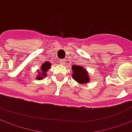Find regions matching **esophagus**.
Returning a JSON list of instances; mask_svg holds the SVG:
<instances>
[{"label":"esophagus","instance_id":"obj_1","mask_svg":"<svg viewBox=\"0 0 132 132\" xmlns=\"http://www.w3.org/2000/svg\"><path fill=\"white\" fill-rule=\"evenodd\" d=\"M64 63H65V60H63V59H61V60H60V63H61V64L63 65V64H64Z\"/></svg>","mask_w":132,"mask_h":132}]
</instances>
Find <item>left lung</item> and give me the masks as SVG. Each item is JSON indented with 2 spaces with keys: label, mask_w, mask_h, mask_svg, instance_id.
I'll list each match as a JSON object with an SVG mask.
<instances>
[{
  "label": "left lung",
  "mask_w": 132,
  "mask_h": 132,
  "mask_svg": "<svg viewBox=\"0 0 132 132\" xmlns=\"http://www.w3.org/2000/svg\"><path fill=\"white\" fill-rule=\"evenodd\" d=\"M72 70H73V73H72V78L75 80L82 85H85L88 83L90 79L87 71L85 69H84L82 66L80 65H73L72 66Z\"/></svg>",
  "instance_id": "left-lung-1"
}]
</instances>
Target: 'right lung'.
Returning a JSON list of instances; mask_svg holds the SVG:
<instances>
[{
    "instance_id": "add662e5",
    "label": "right lung",
    "mask_w": 132,
    "mask_h": 132,
    "mask_svg": "<svg viewBox=\"0 0 132 132\" xmlns=\"http://www.w3.org/2000/svg\"><path fill=\"white\" fill-rule=\"evenodd\" d=\"M52 64L51 63H50L49 61H45V63H43L41 65V67L39 70H37L38 71V76H36V80H43L47 76V72L48 71V70L50 69Z\"/></svg>"
}]
</instances>
